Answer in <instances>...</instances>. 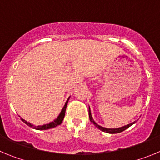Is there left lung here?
Instances as JSON below:
<instances>
[{
  "label": "left lung",
  "mask_w": 160,
  "mask_h": 160,
  "mask_svg": "<svg viewBox=\"0 0 160 160\" xmlns=\"http://www.w3.org/2000/svg\"><path fill=\"white\" fill-rule=\"evenodd\" d=\"M88 114H89V119H90V121L92 122V123L98 129L101 130L102 132H107V133H110V134H116V133H119V132H123V131L126 130L127 128H128L129 127L132 126V124H134V123H136V121H135L133 122V123H129V124H127L125 125V126L121 127V128H103V127L100 126V125L97 124V123L94 121V119H93L92 116V113H91L90 107H89V109H88Z\"/></svg>",
  "instance_id": "obj_1"
}]
</instances>
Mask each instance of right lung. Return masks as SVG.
<instances>
[{"mask_svg": "<svg viewBox=\"0 0 160 160\" xmlns=\"http://www.w3.org/2000/svg\"><path fill=\"white\" fill-rule=\"evenodd\" d=\"M69 98L70 97H68V99L67 101H66L65 104H64V108H63L62 110H61V112H60V115L58 116V117H57V119H54L53 121L50 122V123H46V124H44V125H38V126H35V125L32 124V123H30L29 122L26 121L25 119H22V118H21V120H22L24 123H26L28 126L31 127V128H34V129H37V130H47V129L53 128H55V127L61 124V123H62L63 119H64V116H65L66 108H67L68 102Z\"/></svg>", "mask_w": 160, "mask_h": 160, "instance_id": "right-lung-1", "label": "right lung"}]
</instances>
